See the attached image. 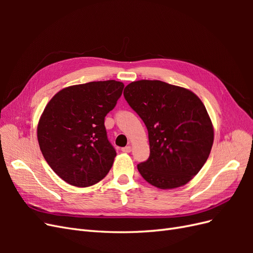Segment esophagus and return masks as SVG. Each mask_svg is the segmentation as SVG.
Listing matches in <instances>:
<instances>
[{
	"mask_svg": "<svg viewBox=\"0 0 253 253\" xmlns=\"http://www.w3.org/2000/svg\"><path fill=\"white\" fill-rule=\"evenodd\" d=\"M131 150H132V149H131V147H129V145H126V147L121 149V151L125 152V153H129V152H131Z\"/></svg>",
	"mask_w": 253,
	"mask_h": 253,
	"instance_id": "esophagus-1",
	"label": "esophagus"
}]
</instances>
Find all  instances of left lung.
<instances>
[{
  "mask_svg": "<svg viewBox=\"0 0 253 253\" xmlns=\"http://www.w3.org/2000/svg\"><path fill=\"white\" fill-rule=\"evenodd\" d=\"M124 96L148 128L150 156L137 165L142 177L159 189L186 185L207 162L213 126L192 91L159 80L126 86Z\"/></svg>",
  "mask_w": 253,
  "mask_h": 253,
  "instance_id": "left-lung-1",
  "label": "left lung"
}]
</instances>
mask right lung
<instances>
[{
	"mask_svg": "<svg viewBox=\"0 0 253 253\" xmlns=\"http://www.w3.org/2000/svg\"><path fill=\"white\" fill-rule=\"evenodd\" d=\"M125 84L115 80L63 88L51 98L38 125V141L49 167L64 181L89 187L103 179L116 156L104 118Z\"/></svg>",
	"mask_w": 253,
	"mask_h": 253,
	"instance_id": "obj_1",
	"label": "right lung"
}]
</instances>
